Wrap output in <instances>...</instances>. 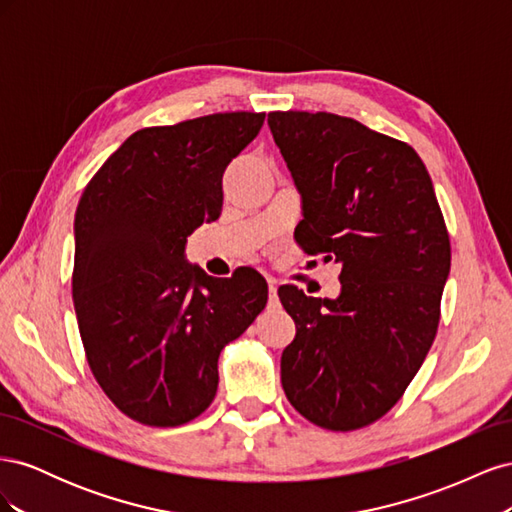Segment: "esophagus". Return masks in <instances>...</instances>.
Here are the masks:
<instances>
[{
  "label": "esophagus",
  "instance_id": "34e87169",
  "mask_svg": "<svg viewBox=\"0 0 512 512\" xmlns=\"http://www.w3.org/2000/svg\"><path fill=\"white\" fill-rule=\"evenodd\" d=\"M280 305V299H277V284L269 280V307Z\"/></svg>",
  "mask_w": 512,
  "mask_h": 512
}]
</instances>
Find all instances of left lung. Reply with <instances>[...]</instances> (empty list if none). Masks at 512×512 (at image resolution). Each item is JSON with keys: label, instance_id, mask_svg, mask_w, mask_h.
I'll list each match as a JSON object with an SVG mask.
<instances>
[{"label": "left lung", "instance_id": "left-lung-1", "mask_svg": "<svg viewBox=\"0 0 512 512\" xmlns=\"http://www.w3.org/2000/svg\"><path fill=\"white\" fill-rule=\"evenodd\" d=\"M267 123L301 194L297 241L342 265L335 299L277 290L297 324L284 393L314 425L359 429L397 404L436 337L451 271L442 211L410 145L333 113Z\"/></svg>", "mask_w": 512, "mask_h": 512}]
</instances>
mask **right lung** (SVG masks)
Listing matches in <instances>:
<instances>
[{"mask_svg":"<svg viewBox=\"0 0 512 512\" xmlns=\"http://www.w3.org/2000/svg\"><path fill=\"white\" fill-rule=\"evenodd\" d=\"M265 113H218L134 132L85 188L74 215L72 299L108 399L138 423L177 427L218 391V359L265 309L254 269L211 277L185 243L220 218L226 166Z\"/></svg>","mask_w":512,"mask_h":512,"instance_id":"1","label":"right lung"}]
</instances>
